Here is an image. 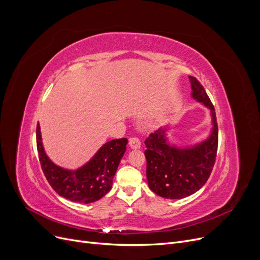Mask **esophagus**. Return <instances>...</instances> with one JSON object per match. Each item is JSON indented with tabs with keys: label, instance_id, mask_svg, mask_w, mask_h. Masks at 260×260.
Returning a JSON list of instances; mask_svg holds the SVG:
<instances>
[{
	"label": "esophagus",
	"instance_id": "1",
	"mask_svg": "<svg viewBox=\"0 0 260 260\" xmlns=\"http://www.w3.org/2000/svg\"><path fill=\"white\" fill-rule=\"evenodd\" d=\"M129 146L132 149H139V148H141V141L137 138H131L129 140Z\"/></svg>",
	"mask_w": 260,
	"mask_h": 260
}]
</instances>
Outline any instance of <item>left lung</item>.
<instances>
[{"instance_id":"obj_1","label":"left lung","mask_w":260,"mask_h":260,"mask_svg":"<svg viewBox=\"0 0 260 260\" xmlns=\"http://www.w3.org/2000/svg\"><path fill=\"white\" fill-rule=\"evenodd\" d=\"M191 98L209 110L212 128L207 138L192 145L178 146L167 138L170 126L158 128L145 141L148 186L166 199H183L199 190L211 176L218 147L214 106L201 83L189 76Z\"/></svg>"}]
</instances>
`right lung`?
I'll list each match as a JSON object with an SVG mask.
<instances>
[{"mask_svg": "<svg viewBox=\"0 0 260 260\" xmlns=\"http://www.w3.org/2000/svg\"><path fill=\"white\" fill-rule=\"evenodd\" d=\"M127 144V139L107 142L85 164L77 169H68L55 164L47 156L40 125H37V149L44 176L59 196L73 202L93 203L110 191Z\"/></svg>", "mask_w": 260, "mask_h": 260, "instance_id": "obj_1", "label": "right lung"}]
</instances>
